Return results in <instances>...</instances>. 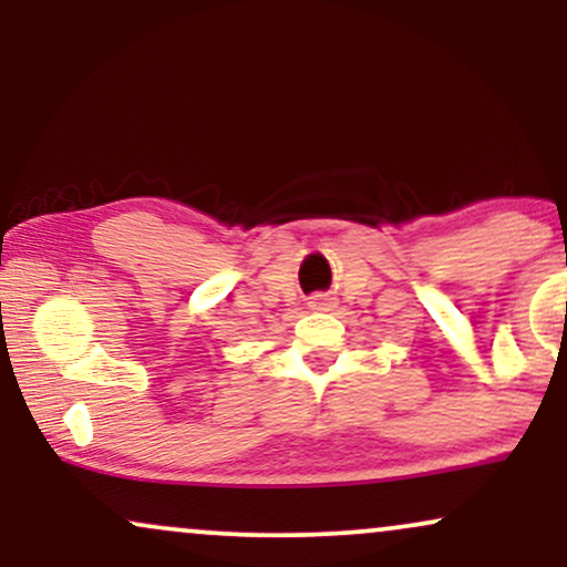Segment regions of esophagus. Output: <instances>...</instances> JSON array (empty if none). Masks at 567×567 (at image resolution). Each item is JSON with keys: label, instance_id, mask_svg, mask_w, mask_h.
<instances>
[{"label": "esophagus", "instance_id": "34e87169", "mask_svg": "<svg viewBox=\"0 0 567 567\" xmlns=\"http://www.w3.org/2000/svg\"><path fill=\"white\" fill-rule=\"evenodd\" d=\"M330 303H333V298L324 296V292H317V296H311V301H309L311 309H317V311H324Z\"/></svg>", "mask_w": 567, "mask_h": 567}]
</instances>
